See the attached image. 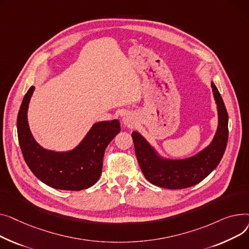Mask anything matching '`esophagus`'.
<instances>
[{"label":"esophagus","instance_id":"esophagus-1","mask_svg":"<svg viewBox=\"0 0 249 249\" xmlns=\"http://www.w3.org/2000/svg\"><path fill=\"white\" fill-rule=\"evenodd\" d=\"M123 124H124V125L130 127V126H133L136 124V122H135V119L133 118V115L125 114L124 118H123Z\"/></svg>","mask_w":249,"mask_h":249}]
</instances>
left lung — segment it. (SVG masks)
Instances as JSON below:
<instances>
[{"label":"left lung","mask_w":249,"mask_h":249,"mask_svg":"<svg viewBox=\"0 0 249 249\" xmlns=\"http://www.w3.org/2000/svg\"><path fill=\"white\" fill-rule=\"evenodd\" d=\"M211 87L217 105L218 126L211 142L196 155L180 160L163 158L139 131H133L138 162L150 183L167 189L188 188L205 179L220 163L228 141V113L214 82Z\"/></svg>","instance_id":"obj_1"}]
</instances>
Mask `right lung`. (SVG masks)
<instances>
[{"label":"right lung","instance_id":"add662e5","mask_svg":"<svg viewBox=\"0 0 249 249\" xmlns=\"http://www.w3.org/2000/svg\"><path fill=\"white\" fill-rule=\"evenodd\" d=\"M35 87L25 94L19 109L17 130L19 144L29 169L49 187L80 191L99 179L107 144L121 131L118 120L95 123L76 147L67 152L44 149L35 141L29 127L27 112Z\"/></svg>","mask_w":249,"mask_h":249}]
</instances>
